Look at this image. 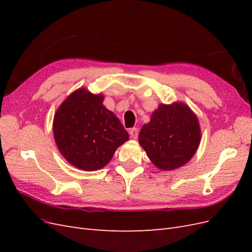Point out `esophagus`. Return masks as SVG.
<instances>
[{
    "label": "esophagus",
    "instance_id": "esophagus-1",
    "mask_svg": "<svg viewBox=\"0 0 252 252\" xmlns=\"http://www.w3.org/2000/svg\"><path fill=\"white\" fill-rule=\"evenodd\" d=\"M129 134H130V136H131L132 139H138V136H139V129L135 128V127L131 128L130 130H129Z\"/></svg>",
    "mask_w": 252,
    "mask_h": 252
}]
</instances>
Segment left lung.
Segmentation results:
<instances>
[{
	"label": "left lung",
	"mask_w": 252,
	"mask_h": 252,
	"mask_svg": "<svg viewBox=\"0 0 252 252\" xmlns=\"http://www.w3.org/2000/svg\"><path fill=\"white\" fill-rule=\"evenodd\" d=\"M201 142L199 120L184 103L161 104L139 135L150 161L161 170H172L190 161Z\"/></svg>",
	"instance_id": "obj_1"
}]
</instances>
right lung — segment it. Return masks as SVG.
<instances>
[{
  "label": "right lung",
  "mask_w": 252,
  "mask_h": 252,
  "mask_svg": "<svg viewBox=\"0 0 252 252\" xmlns=\"http://www.w3.org/2000/svg\"><path fill=\"white\" fill-rule=\"evenodd\" d=\"M104 96L80 88L67 96L53 118V136L62 156L85 171L103 168L129 135Z\"/></svg>",
  "instance_id": "add662e5"
}]
</instances>
